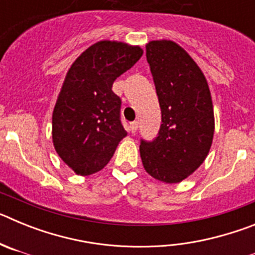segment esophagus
I'll return each instance as SVG.
<instances>
[{"instance_id":"34e87169","label":"esophagus","mask_w":255,"mask_h":255,"mask_svg":"<svg viewBox=\"0 0 255 255\" xmlns=\"http://www.w3.org/2000/svg\"><path fill=\"white\" fill-rule=\"evenodd\" d=\"M138 128H139L138 121H132V123H130V131L131 132H136Z\"/></svg>"}]
</instances>
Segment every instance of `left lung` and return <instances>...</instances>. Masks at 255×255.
Here are the masks:
<instances>
[{"mask_svg": "<svg viewBox=\"0 0 255 255\" xmlns=\"http://www.w3.org/2000/svg\"><path fill=\"white\" fill-rule=\"evenodd\" d=\"M145 49L162 124L154 140H141V162L155 180L176 184L194 172L211 149L215 134L211 92L203 71L177 43L150 40Z\"/></svg>", "mask_w": 255, "mask_h": 255, "instance_id": "8db88e82", "label": "left lung"}]
</instances>
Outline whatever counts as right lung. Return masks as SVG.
<instances>
[{
    "mask_svg": "<svg viewBox=\"0 0 255 255\" xmlns=\"http://www.w3.org/2000/svg\"><path fill=\"white\" fill-rule=\"evenodd\" d=\"M143 55L139 46L100 40L79 56L65 76L52 114V140L76 175L102 170L128 132L112 84Z\"/></svg>",
    "mask_w": 255,
    "mask_h": 255,
    "instance_id": "obj_1",
    "label": "right lung"
}]
</instances>
